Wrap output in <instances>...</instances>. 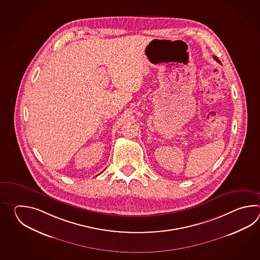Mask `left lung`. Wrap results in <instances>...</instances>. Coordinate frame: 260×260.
<instances>
[{"mask_svg":"<svg viewBox=\"0 0 260 260\" xmlns=\"http://www.w3.org/2000/svg\"><path fill=\"white\" fill-rule=\"evenodd\" d=\"M214 58H215V59H216V60L217 61V62H219V63H220V61L218 60V58H217L216 56H214Z\"/></svg>","mask_w":260,"mask_h":260,"instance_id":"8db88e82","label":"left lung"}]
</instances>
